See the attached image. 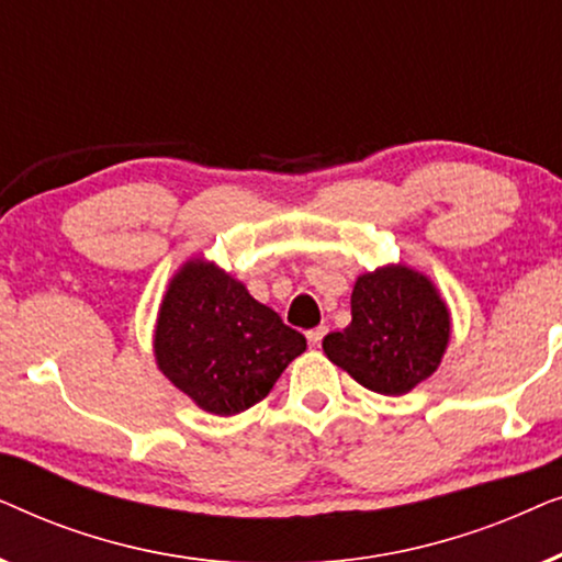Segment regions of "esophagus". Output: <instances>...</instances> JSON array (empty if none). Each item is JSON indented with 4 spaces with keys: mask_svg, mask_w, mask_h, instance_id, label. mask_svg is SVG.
<instances>
[{
    "mask_svg": "<svg viewBox=\"0 0 562 562\" xmlns=\"http://www.w3.org/2000/svg\"><path fill=\"white\" fill-rule=\"evenodd\" d=\"M325 335H327V327H314L306 333V340H310L312 348H319L322 340H325Z\"/></svg>",
    "mask_w": 562,
    "mask_h": 562,
    "instance_id": "esophagus-1",
    "label": "esophagus"
}]
</instances>
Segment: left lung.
Segmentation results:
<instances>
[{
    "label": "left lung",
    "instance_id": "8db88e82",
    "mask_svg": "<svg viewBox=\"0 0 562 562\" xmlns=\"http://www.w3.org/2000/svg\"><path fill=\"white\" fill-rule=\"evenodd\" d=\"M352 322L322 340L327 358L360 386L402 396L429 379L450 340V312L435 283L406 266L358 276Z\"/></svg>",
    "mask_w": 562,
    "mask_h": 562
}]
</instances>
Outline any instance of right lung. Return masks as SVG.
Here are the masks:
<instances>
[{"instance_id": "add662e5", "label": "right lung", "mask_w": 562, "mask_h": 562, "mask_svg": "<svg viewBox=\"0 0 562 562\" xmlns=\"http://www.w3.org/2000/svg\"><path fill=\"white\" fill-rule=\"evenodd\" d=\"M153 345L176 389L204 412L229 417L268 396L306 350V337L233 276L194 258L168 283Z\"/></svg>"}]
</instances>
